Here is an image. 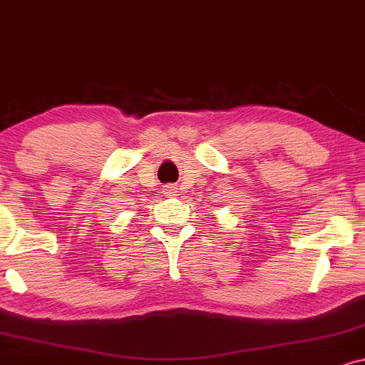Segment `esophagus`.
Wrapping results in <instances>:
<instances>
[{"label": "esophagus", "mask_w": 365, "mask_h": 365, "mask_svg": "<svg viewBox=\"0 0 365 365\" xmlns=\"http://www.w3.org/2000/svg\"><path fill=\"white\" fill-rule=\"evenodd\" d=\"M163 190H165L166 195H175V192H177V190H175V187H171V185H166Z\"/></svg>", "instance_id": "obj_1"}]
</instances>
